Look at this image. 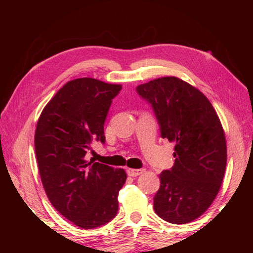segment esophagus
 Listing matches in <instances>:
<instances>
[{
  "instance_id": "obj_1",
  "label": "esophagus",
  "mask_w": 253,
  "mask_h": 253,
  "mask_svg": "<svg viewBox=\"0 0 253 253\" xmlns=\"http://www.w3.org/2000/svg\"><path fill=\"white\" fill-rule=\"evenodd\" d=\"M143 172H144L143 169H127V175L128 176H132V177L138 176V175L143 174Z\"/></svg>"
}]
</instances>
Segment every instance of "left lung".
I'll return each mask as SVG.
<instances>
[{
	"mask_svg": "<svg viewBox=\"0 0 253 253\" xmlns=\"http://www.w3.org/2000/svg\"><path fill=\"white\" fill-rule=\"evenodd\" d=\"M151 105L162 138L174 143V166L160 175L154 210L163 220L184 224L207 211L223 181L226 144L221 122L209 99L176 77L136 88Z\"/></svg>",
	"mask_w": 253,
	"mask_h": 253,
	"instance_id": "left-lung-1",
	"label": "left lung"
}]
</instances>
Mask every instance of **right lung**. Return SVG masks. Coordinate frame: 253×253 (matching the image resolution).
Segmentation results:
<instances>
[{
    "instance_id": "1",
    "label": "right lung",
    "mask_w": 253,
    "mask_h": 253,
    "mask_svg": "<svg viewBox=\"0 0 253 253\" xmlns=\"http://www.w3.org/2000/svg\"><path fill=\"white\" fill-rule=\"evenodd\" d=\"M122 85L92 78L67 83L42 110L34 147L42 184L51 204L74 224L95 229L118 211L123 169L85 161L93 139L105 144V121Z\"/></svg>"
}]
</instances>
